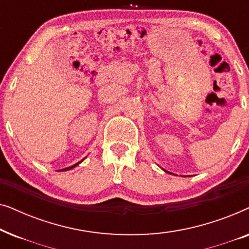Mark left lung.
I'll list each match as a JSON object with an SVG mask.
<instances>
[{
  "label": "left lung",
  "mask_w": 249,
  "mask_h": 249,
  "mask_svg": "<svg viewBox=\"0 0 249 249\" xmlns=\"http://www.w3.org/2000/svg\"><path fill=\"white\" fill-rule=\"evenodd\" d=\"M164 171H165V170H164ZM165 172H168V171H165Z\"/></svg>",
  "instance_id": "8db88e82"
}]
</instances>
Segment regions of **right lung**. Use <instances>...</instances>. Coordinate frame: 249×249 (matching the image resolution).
I'll use <instances>...</instances> for the list:
<instances>
[{
    "label": "right lung",
    "instance_id": "right-lung-1",
    "mask_svg": "<svg viewBox=\"0 0 249 249\" xmlns=\"http://www.w3.org/2000/svg\"><path fill=\"white\" fill-rule=\"evenodd\" d=\"M84 161V160H81V161L80 162H83ZM80 162H78V163H76V164H73V165H71V166H69V168H66V169H62V170H61V171H67V170H71V169H73L74 168V166H77L78 164H79V163Z\"/></svg>",
    "mask_w": 249,
    "mask_h": 249
}]
</instances>
